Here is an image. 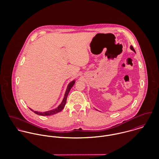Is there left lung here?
<instances>
[{"label": "left lung", "mask_w": 159, "mask_h": 159, "mask_svg": "<svg viewBox=\"0 0 159 159\" xmlns=\"http://www.w3.org/2000/svg\"><path fill=\"white\" fill-rule=\"evenodd\" d=\"M130 49H131L132 51H134L135 52V49H134V47H133L132 46H130Z\"/></svg>", "instance_id": "left-lung-1"}]
</instances>
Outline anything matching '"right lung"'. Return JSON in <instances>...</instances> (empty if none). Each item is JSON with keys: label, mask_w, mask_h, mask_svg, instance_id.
Returning <instances> with one entry per match:
<instances>
[{"label": "right lung", "mask_w": 159, "mask_h": 159, "mask_svg": "<svg viewBox=\"0 0 159 159\" xmlns=\"http://www.w3.org/2000/svg\"><path fill=\"white\" fill-rule=\"evenodd\" d=\"M75 83V81L74 80V81H72L71 82H70V83L68 84L67 88V90H66V92L65 95H64V99H63L62 103L60 104V105H59L57 108H56V109H54V110H51V111H45V112H43V113H42V112H38V111H33V110H32V109L30 108V110L32 111H34L35 113L37 114H39V115H41V116H51V115H53V114H54L57 113L61 111L64 109V107H65V105H66L68 93H69V92L70 91L71 88L73 87V86L74 85Z\"/></svg>", "instance_id": "1"}]
</instances>
